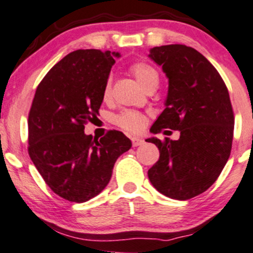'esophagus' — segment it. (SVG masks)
Instances as JSON below:
<instances>
[{
  "label": "esophagus",
  "instance_id": "34e87169",
  "mask_svg": "<svg viewBox=\"0 0 253 253\" xmlns=\"http://www.w3.org/2000/svg\"><path fill=\"white\" fill-rule=\"evenodd\" d=\"M131 142H132V145L133 147H138V145L143 144V139L142 138H138V137H132L131 138Z\"/></svg>",
  "mask_w": 253,
  "mask_h": 253
}]
</instances>
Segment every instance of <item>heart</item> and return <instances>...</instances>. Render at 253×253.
<instances>
[{
    "mask_svg": "<svg viewBox=\"0 0 253 253\" xmlns=\"http://www.w3.org/2000/svg\"><path fill=\"white\" fill-rule=\"evenodd\" d=\"M130 72L133 74L138 83L147 88L150 85H157L159 84V73L157 71L151 66L150 64L144 61H136L132 62L129 67ZM111 93V86H110V82H106L104 84L102 97L104 100H106L110 97ZM145 118L144 116L138 111H133V110H126L122 111L115 117V124L122 127L123 130L130 132H137L142 129L144 126Z\"/></svg>",
    "mask_w": 253,
    "mask_h": 253,
    "instance_id": "b5f03b06",
    "label": "heart"
}]
</instances>
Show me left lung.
<instances>
[{
	"mask_svg": "<svg viewBox=\"0 0 253 253\" xmlns=\"http://www.w3.org/2000/svg\"><path fill=\"white\" fill-rule=\"evenodd\" d=\"M149 56L169 82L166 109L150 131L169 127L179 130L180 138L147 139L160 150L148 176L166 197L188 200L215 182L230 157L234 129L230 94L215 67L192 47H154Z\"/></svg>",
	"mask_w": 253,
	"mask_h": 253,
	"instance_id": "obj_1",
	"label": "left lung"
}]
</instances>
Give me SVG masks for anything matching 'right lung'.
Returning <instances> with one entry per match:
<instances>
[{
	"label": "right lung",
	"mask_w": 253,
	"mask_h": 253,
	"mask_svg": "<svg viewBox=\"0 0 253 253\" xmlns=\"http://www.w3.org/2000/svg\"><path fill=\"white\" fill-rule=\"evenodd\" d=\"M120 53L78 49L55 64L35 91L28 115V154L47 186L72 203H85L109 183L116 160L131 148L118 130L85 135L97 118L103 87Z\"/></svg>",
	"instance_id": "obj_1"
}]
</instances>
